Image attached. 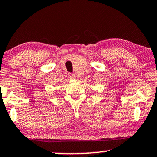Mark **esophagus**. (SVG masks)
<instances>
[{
	"label": "esophagus",
	"instance_id": "1",
	"mask_svg": "<svg viewBox=\"0 0 157 157\" xmlns=\"http://www.w3.org/2000/svg\"><path fill=\"white\" fill-rule=\"evenodd\" d=\"M68 77L70 79H71V80H73V79H75V75H74V74H68Z\"/></svg>",
	"mask_w": 157,
	"mask_h": 157
}]
</instances>
